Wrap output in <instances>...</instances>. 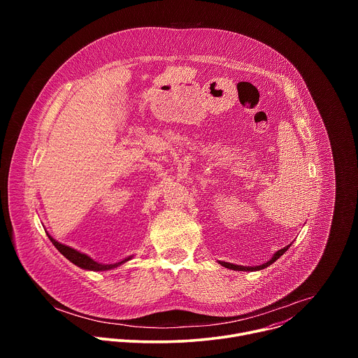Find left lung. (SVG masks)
<instances>
[{
	"label": "left lung",
	"mask_w": 358,
	"mask_h": 358,
	"mask_svg": "<svg viewBox=\"0 0 358 358\" xmlns=\"http://www.w3.org/2000/svg\"><path fill=\"white\" fill-rule=\"evenodd\" d=\"M292 245V243H290ZM290 245L289 246H285L283 249H279L275 255H273V258L269 261V262H266V264H264V265H261V266H253V268H249V266H239V265H232V264H228V262H220L222 266H225V268H228V269H234V271H261V269H264V268H266V266H269V265H272L275 261H278L282 255L290 248Z\"/></svg>",
	"instance_id": "1"
}]
</instances>
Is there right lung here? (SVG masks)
<instances>
[{
    "label": "right lung",
    "instance_id": "right-lung-1",
    "mask_svg": "<svg viewBox=\"0 0 358 358\" xmlns=\"http://www.w3.org/2000/svg\"><path fill=\"white\" fill-rule=\"evenodd\" d=\"M49 239H50V242L55 245V248L64 255L66 259H69L72 264H75L76 266H79L82 269L96 271V272H99V271H109V269H113V268H116V266H119V265H122V264H124L126 261L130 259V258H127V259H124V261H122L119 264H115V265H101V264H97L93 259H90L87 255L80 253V252H78V250H75V249H72V248H69L66 245H62V243L57 242L52 236H49Z\"/></svg>",
    "mask_w": 358,
    "mask_h": 358
}]
</instances>
